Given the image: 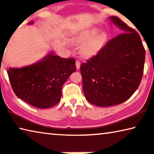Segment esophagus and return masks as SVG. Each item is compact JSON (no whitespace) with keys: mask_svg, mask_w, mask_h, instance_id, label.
<instances>
[{"mask_svg":"<svg viewBox=\"0 0 154 154\" xmlns=\"http://www.w3.org/2000/svg\"><path fill=\"white\" fill-rule=\"evenodd\" d=\"M75 66H76L77 69H80V62L79 60H76V61H75Z\"/></svg>","mask_w":154,"mask_h":154,"instance_id":"esophagus-1","label":"esophagus"}]
</instances>
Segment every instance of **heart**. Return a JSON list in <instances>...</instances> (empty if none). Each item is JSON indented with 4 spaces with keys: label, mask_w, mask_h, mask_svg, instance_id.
<instances>
[{
    "label": "heart",
    "mask_w": 154,
    "mask_h": 154,
    "mask_svg": "<svg viewBox=\"0 0 154 154\" xmlns=\"http://www.w3.org/2000/svg\"><path fill=\"white\" fill-rule=\"evenodd\" d=\"M98 32L96 29L87 31L78 38V43L82 45L85 43L81 51L82 55L84 57L89 58L95 55L107 41V34L100 32L97 35Z\"/></svg>",
    "instance_id": "heart-1"
}]
</instances>
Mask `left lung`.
<instances>
[{
	"label": "left lung",
	"instance_id": "left-lung-1",
	"mask_svg": "<svg viewBox=\"0 0 154 154\" xmlns=\"http://www.w3.org/2000/svg\"><path fill=\"white\" fill-rule=\"evenodd\" d=\"M112 22L122 30L80 65L87 100L98 107L124 103L138 88L143 75L145 49L140 35L116 16Z\"/></svg>",
	"mask_w": 154,
	"mask_h": 154
}]
</instances>
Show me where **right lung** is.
I'll return each mask as SVG.
<instances>
[{
	"label": "right lung",
	"mask_w": 154,
	"mask_h": 154,
	"mask_svg": "<svg viewBox=\"0 0 154 154\" xmlns=\"http://www.w3.org/2000/svg\"><path fill=\"white\" fill-rule=\"evenodd\" d=\"M75 63L74 58H63L51 52L33 65L9 67L7 72L18 98L34 107L46 109L60 100L63 84L76 70Z\"/></svg>",
	"instance_id": "obj_1"
}]
</instances>
